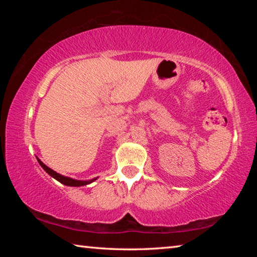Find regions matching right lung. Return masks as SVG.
<instances>
[{
  "label": "right lung",
  "mask_w": 257,
  "mask_h": 257,
  "mask_svg": "<svg viewBox=\"0 0 257 257\" xmlns=\"http://www.w3.org/2000/svg\"><path fill=\"white\" fill-rule=\"evenodd\" d=\"M37 161L38 163L41 164V167L44 169V170L49 173V175L51 177H53L55 180H58L59 182H61V184L66 185V186H70V187H80V186H86V185H89L92 184L93 181H95L97 179V178H93V179L90 180H76V179H72V178H69V177H64L62 175H60V173L55 172L54 170H52L51 168L47 167V165H45L44 163L42 162V161L37 158Z\"/></svg>",
  "instance_id": "right-lung-1"
}]
</instances>
